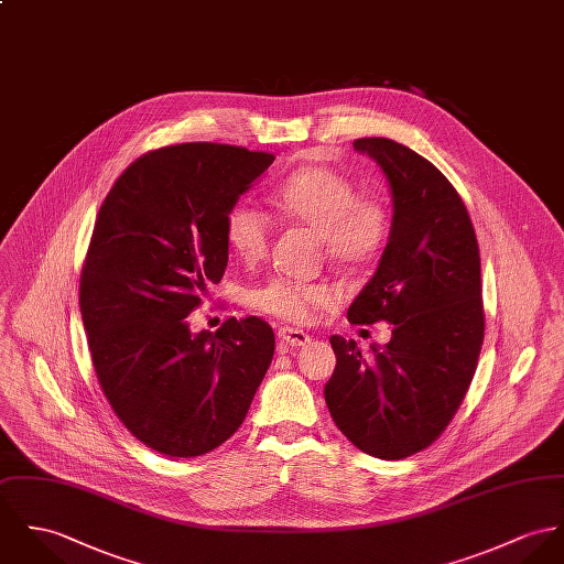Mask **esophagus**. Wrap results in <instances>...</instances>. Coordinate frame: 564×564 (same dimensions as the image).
Wrapping results in <instances>:
<instances>
[{"label": "esophagus", "mask_w": 564, "mask_h": 564, "mask_svg": "<svg viewBox=\"0 0 564 564\" xmlns=\"http://www.w3.org/2000/svg\"><path fill=\"white\" fill-rule=\"evenodd\" d=\"M278 338L289 345V347H306L307 343L312 340L310 334H306L304 329H297V327H280L278 329Z\"/></svg>", "instance_id": "esophagus-1"}]
</instances>
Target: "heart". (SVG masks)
Segmentation results:
<instances>
[{"label": "heart", "instance_id": "heart-1", "mask_svg": "<svg viewBox=\"0 0 564 564\" xmlns=\"http://www.w3.org/2000/svg\"><path fill=\"white\" fill-rule=\"evenodd\" d=\"M275 206L293 221L310 228L338 264L358 267L375 257L388 239V210L359 198L356 185L327 167H306L291 174L273 194ZM269 217L248 200L230 206L226 239L237 257L254 262L267 254ZM336 293L325 284L275 278L250 293V306L293 323H306L318 307L334 304Z\"/></svg>", "mask_w": 564, "mask_h": 564}]
</instances>
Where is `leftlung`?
<instances>
[{
    "label": "left lung",
    "instance_id": "left-lung-1",
    "mask_svg": "<svg viewBox=\"0 0 564 564\" xmlns=\"http://www.w3.org/2000/svg\"><path fill=\"white\" fill-rule=\"evenodd\" d=\"M381 167L392 226L377 271L349 306V321L392 323L388 345L332 336L336 368L325 403L361 453L394 462L431 446L459 410L485 336L480 254L451 181L388 138L354 142Z\"/></svg>",
    "mask_w": 564,
    "mask_h": 564
}]
</instances>
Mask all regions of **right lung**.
I'll use <instances>...</instances> for the list:
<instances>
[{"label":"right lung","mask_w":564,"mask_h":564,"mask_svg":"<svg viewBox=\"0 0 564 564\" xmlns=\"http://www.w3.org/2000/svg\"><path fill=\"white\" fill-rule=\"evenodd\" d=\"M271 153L189 142L133 161L102 200L79 307L111 410L149 448L200 457L246 420L273 359L257 316L192 332L187 316L228 264L226 215Z\"/></svg>","instance_id":"obj_1"}]
</instances>
